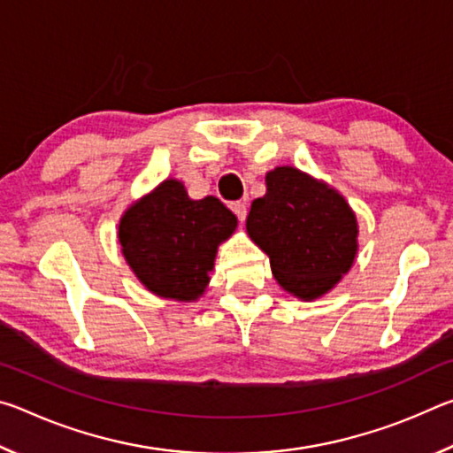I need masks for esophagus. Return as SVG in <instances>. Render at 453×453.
Masks as SVG:
<instances>
[{
    "instance_id": "esophagus-1",
    "label": "esophagus",
    "mask_w": 453,
    "mask_h": 453,
    "mask_svg": "<svg viewBox=\"0 0 453 453\" xmlns=\"http://www.w3.org/2000/svg\"><path fill=\"white\" fill-rule=\"evenodd\" d=\"M229 208H232V211L235 213V218L240 221H243L245 216H248V205H245L243 202H234L232 205H229Z\"/></svg>"
}]
</instances>
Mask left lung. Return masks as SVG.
Segmentation results:
<instances>
[{
  "label": "left lung",
  "instance_id": "left-lung-1",
  "mask_svg": "<svg viewBox=\"0 0 453 453\" xmlns=\"http://www.w3.org/2000/svg\"><path fill=\"white\" fill-rule=\"evenodd\" d=\"M267 194L254 199L248 234L267 256L283 289L313 300L332 289L357 250V221L335 189L296 167L265 175Z\"/></svg>",
  "mask_w": 453,
  "mask_h": 453
}]
</instances>
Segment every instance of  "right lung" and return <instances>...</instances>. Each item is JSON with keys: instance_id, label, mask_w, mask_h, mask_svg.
<instances>
[{"instance_id": "1", "label": "right lung", "mask_w": 453, "mask_h": 453, "mask_svg": "<svg viewBox=\"0 0 453 453\" xmlns=\"http://www.w3.org/2000/svg\"><path fill=\"white\" fill-rule=\"evenodd\" d=\"M235 226V216L218 197L189 199L181 181L165 180L124 213L119 243L145 288L189 302L208 286L218 243Z\"/></svg>"}]
</instances>
